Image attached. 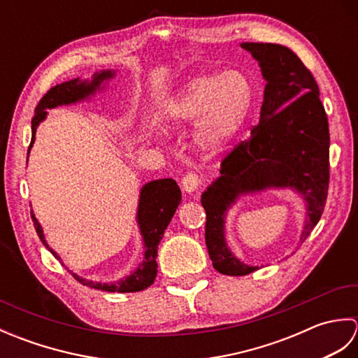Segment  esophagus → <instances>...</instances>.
Instances as JSON below:
<instances>
[{
  "label": "esophagus",
  "mask_w": 358,
  "mask_h": 358,
  "mask_svg": "<svg viewBox=\"0 0 358 358\" xmlns=\"http://www.w3.org/2000/svg\"><path fill=\"white\" fill-rule=\"evenodd\" d=\"M201 186V178L195 172H187L183 178H181V187L187 194L195 192L196 189Z\"/></svg>",
  "instance_id": "esophagus-1"
}]
</instances>
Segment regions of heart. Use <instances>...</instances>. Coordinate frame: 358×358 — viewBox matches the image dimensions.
I'll return each instance as SVG.
<instances>
[{
    "instance_id": "1",
    "label": "heart",
    "mask_w": 358,
    "mask_h": 358,
    "mask_svg": "<svg viewBox=\"0 0 358 358\" xmlns=\"http://www.w3.org/2000/svg\"><path fill=\"white\" fill-rule=\"evenodd\" d=\"M254 103L252 81L234 69L189 80L167 104L166 115L172 126L199 123L196 144L206 154H217L245 127Z\"/></svg>"
}]
</instances>
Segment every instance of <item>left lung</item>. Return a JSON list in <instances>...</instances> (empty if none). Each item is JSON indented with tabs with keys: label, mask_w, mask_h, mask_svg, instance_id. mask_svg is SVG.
I'll return each mask as SVG.
<instances>
[{
	"label": "left lung",
	"mask_w": 358,
	"mask_h": 358,
	"mask_svg": "<svg viewBox=\"0 0 358 358\" xmlns=\"http://www.w3.org/2000/svg\"><path fill=\"white\" fill-rule=\"evenodd\" d=\"M266 80L258 123L220 167V177L201 195L206 210V246L224 275H248L257 266L241 263L224 240V217L243 194L291 187L303 195L308 220L303 243L320 220L329 187V124L317 81L295 53L280 44L241 43Z\"/></svg>",
	"instance_id": "8db88e82"
}]
</instances>
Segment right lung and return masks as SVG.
<instances>
[{
  "instance_id": "right-lung-1",
  "label": "right lung",
  "mask_w": 358,
  "mask_h": 358,
  "mask_svg": "<svg viewBox=\"0 0 358 358\" xmlns=\"http://www.w3.org/2000/svg\"><path fill=\"white\" fill-rule=\"evenodd\" d=\"M113 71H101L94 75L92 81H81L80 78H75L71 81L62 83L48 90L40 103H38L35 109V115L32 118V140H30V148L35 141V132L38 124L48 115V109L57 108V106L63 104H72L85 100V98L94 95L95 90H100V85L104 80H109L113 77ZM27 150V155H29ZM181 201V191L177 185V181L172 178H163V180H154L150 183H146L141 187L140 192V203H138V212H136V222L140 226V232L143 235L144 241V260L143 263L135 269L134 273L126 277L124 280L113 281V283H94L86 278L78 277L77 273H73V277L77 278L81 285L90 286L95 289H101L106 292H138L143 289L149 287L157 277V250L159 241L163 238V234L166 231L167 224L171 223V220L177 210L178 204ZM35 231L38 237L43 241V245L48 248L50 252L55 255V258L59 257L57 252L49 248L48 243L44 240V234L40 223L32 214Z\"/></svg>"
}]
</instances>
